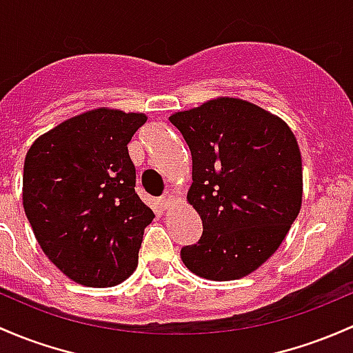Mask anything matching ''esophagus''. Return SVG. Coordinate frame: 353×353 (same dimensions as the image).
I'll return each mask as SVG.
<instances>
[{
    "instance_id": "esophagus-1",
    "label": "esophagus",
    "mask_w": 353,
    "mask_h": 353,
    "mask_svg": "<svg viewBox=\"0 0 353 353\" xmlns=\"http://www.w3.org/2000/svg\"><path fill=\"white\" fill-rule=\"evenodd\" d=\"M172 201H174V196L170 194V192H164V194H162V198L159 199V203H161V206L164 208V210H167Z\"/></svg>"
}]
</instances>
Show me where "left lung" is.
I'll return each instance as SVG.
<instances>
[{
    "label": "left lung",
    "instance_id": "left-lung-1",
    "mask_svg": "<svg viewBox=\"0 0 353 353\" xmlns=\"http://www.w3.org/2000/svg\"><path fill=\"white\" fill-rule=\"evenodd\" d=\"M169 121L192 157L188 201L203 235L181 248L184 265L210 281L259 269L279 248L301 210V152L276 114L239 98L177 111Z\"/></svg>",
    "mask_w": 353,
    "mask_h": 353
}]
</instances>
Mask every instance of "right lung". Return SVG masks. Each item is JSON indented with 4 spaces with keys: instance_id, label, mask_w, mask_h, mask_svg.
<instances>
[{
    "instance_id": "add662e5",
    "label": "right lung",
    "mask_w": 353,
    "mask_h": 353,
    "mask_svg": "<svg viewBox=\"0 0 353 353\" xmlns=\"http://www.w3.org/2000/svg\"><path fill=\"white\" fill-rule=\"evenodd\" d=\"M143 113L98 108L62 121L27 152L23 208L49 261L74 283L120 284L139 264L154 213L135 192L128 143Z\"/></svg>"
}]
</instances>
